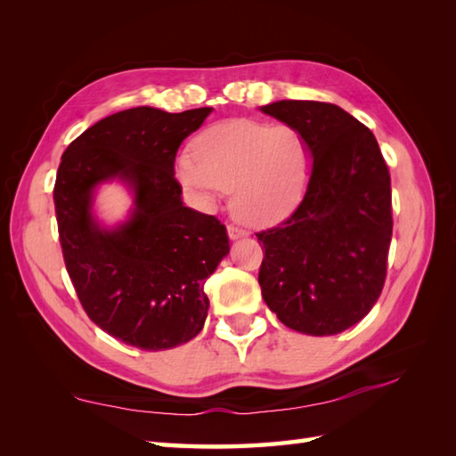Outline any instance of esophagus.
Masks as SVG:
<instances>
[{
    "mask_svg": "<svg viewBox=\"0 0 456 456\" xmlns=\"http://www.w3.org/2000/svg\"><path fill=\"white\" fill-rule=\"evenodd\" d=\"M227 233H229V239H231V240H237V239H240V237H245V235H247L243 229H237V227H233V225H229V227H227Z\"/></svg>",
    "mask_w": 456,
    "mask_h": 456,
    "instance_id": "obj_1",
    "label": "esophagus"
}]
</instances>
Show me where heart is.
<instances>
[{
  "instance_id": "b5f03b06",
  "label": "heart",
  "mask_w": 456,
  "mask_h": 456,
  "mask_svg": "<svg viewBox=\"0 0 456 456\" xmlns=\"http://www.w3.org/2000/svg\"><path fill=\"white\" fill-rule=\"evenodd\" d=\"M312 167V144L294 125L227 119L198 134L193 154L182 152L174 174L203 208L231 190V209L239 219L270 225L304 200Z\"/></svg>"
}]
</instances>
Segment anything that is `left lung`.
Returning a JSON list of instances; mask_svg holds the SVG:
<instances>
[{"mask_svg":"<svg viewBox=\"0 0 456 456\" xmlns=\"http://www.w3.org/2000/svg\"><path fill=\"white\" fill-rule=\"evenodd\" d=\"M260 111L312 144L305 196L282 225L256 233L266 305L297 333L325 337L370 312L392 240L390 172L372 131L335 103L280 100Z\"/></svg>","mask_w":456,"mask_h":456,"instance_id":"8db88e82","label":"left lung"}]
</instances>
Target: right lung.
I'll return each instance as SVG.
<instances>
[{
  "instance_id": "1",
  "label": "right lung",
  "mask_w": 456,
  "mask_h": 456,
  "mask_svg": "<svg viewBox=\"0 0 456 456\" xmlns=\"http://www.w3.org/2000/svg\"><path fill=\"white\" fill-rule=\"evenodd\" d=\"M211 111L141 105L113 113L68 144L56 172L58 235L76 294L95 325L142 351H167L201 331L203 284L229 255L225 225L183 206L174 178L182 141ZM111 181L132 196L113 226L94 211Z\"/></svg>"
}]
</instances>
